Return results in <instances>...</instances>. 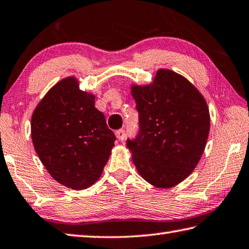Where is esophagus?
Returning a JSON list of instances; mask_svg holds the SVG:
<instances>
[{
    "label": "esophagus",
    "instance_id": "34e87169",
    "mask_svg": "<svg viewBox=\"0 0 249 249\" xmlns=\"http://www.w3.org/2000/svg\"><path fill=\"white\" fill-rule=\"evenodd\" d=\"M116 137H117V139H118L119 141H124V138H125L124 130H123V129L117 130V131H116Z\"/></svg>",
    "mask_w": 249,
    "mask_h": 249
}]
</instances>
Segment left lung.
Masks as SVG:
<instances>
[{
	"label": "left lung",
	"instance_id": "8db88e82",
	"mask_svg": "<svg viewBox=\"0 0 249 249\" xmlns=\"http://www.w3.org/2000/svg\"><path fill=\"white\" fill-rule=\"evenodd\" d=\"M139 111V133L126 140L141 177L170 189L197 166L207 143L210 116L204 96L187 79L159 69L148 86H131Z\"/></svg>",
	"mask_w": 249,
	"mask_h": 249
}]
</instances>
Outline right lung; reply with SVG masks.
<instances>
[{"mask_svg":"<svg viewBox=\"0 0 249 249\" xmlns=\"http://www.w3.org/2000/svg\"><path fill=\"white\" fill-rule=\"evenodd\" d=\"M36 152L51 177L72 190L98 180L116 137L95 96L81 91L74 77L65 78L46 93L31 117Z\"/></svg>","mask_w":249,"mask_h":249,"instance_id":"1","label":"right lung"}]
</instances>
